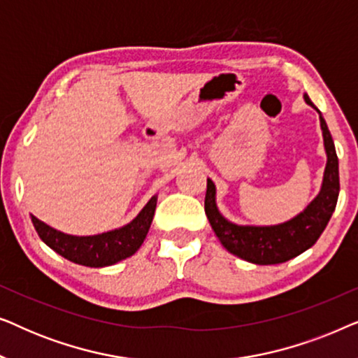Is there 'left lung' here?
<instances>
[{"mask_svg": "<svg viewBox=\"0 0 358 358\" xmlns=\"http://www.w3.org/2000/svg\"><path fill=\"white\" fill-rule=\"evenodd\" d=\"M305 101L315 107L306 94ZM315 109L317 110V107ZM320 122L327 153L321 192L308 205L305 212H301L290 222L277 224V227H238V224L229 223L220 215L217 205H215V184L207 179L205 213H207L215 234L234 256L248 262L259 264V266L282 264L310 249L324 231L332 212L336 210L337 197H339V161H337L331 131L327 129L321 112Z\"/></svg>", "mask_w": 358, "mask_h": 358, "instance_id": "1", "label": "left lung"}]
</instances>
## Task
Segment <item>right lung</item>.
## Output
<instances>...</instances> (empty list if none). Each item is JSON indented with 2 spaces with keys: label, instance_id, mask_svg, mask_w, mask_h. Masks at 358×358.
I'll list each match as a JSON object with an SVG mask.
<instances>
[{
  "label": "right lung",
  "instance_id": "1",
  "mask_svg": "<svg viewBox=\"0 0 358 358\" xmlns=\"http://www.w3.org/2000/svg\"><path fill=\"white\" fill-rule=\"evenodd\" d=\"M155 208L156 197H151L134 222L120 229L96 236H71L57 231L36 217H32V223L42 241L68 261L87 267H106L124 261L138 251L153 222Z\"/></svg>",
  "mask_w": 358,
  "mask_h": 358
}]
</instances>
